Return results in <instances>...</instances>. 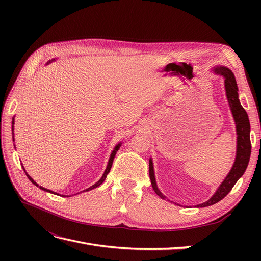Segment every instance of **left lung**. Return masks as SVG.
<instances>
[{
    "mask_svg": "<svg viewBox=\"0 0 261 261\" xmlns=\"http://www.w3.org/2000/svg\"><path fill=\"white\" fill-rule=\"evenodd\" d=\"M52 61H55V60L53 59ZM52 61H49L48 64H49V63H51ZM13 125H14V118H13ZM118 148H120V145H117V146L115 147V149L113 150V152H112V154H111V158H110V161H109V164H108V167H107V170H106V172H105L103 176H102V177L98 180V183H96L92 187H90V188H88V189H93V188H96V187H98L99 185H101L102 183H103V180H105V178L107 177L108 173L110 172V170H111L112 163H113V159H114V155H115L116 151L118 150ZM22 169H23V168H22ZM26 175H27V177L30 179L31 183H34L36 186H39V185L36 183V181L27 174V173H26ZM150 180H151V185H152V188H153V191L155 192V194H156L158 196H159V197H161V198H162V197H164V196L161 194V192L159 191V189H158V187H156V183H155V178H154V173H153V171L151 172V175H150ZM39 187H40V189H42V191H44V192H49V193H52V194H54V195H59V194H57V193H53L52 191H49V189H46V188H44V187H41V186H39ZM88 189H87V191H88Z\"/></svg>",
    "mask_w": 261,
    "mask_h": 261,
    "instance_id": "8db88e82",
    "label": "left lung"
}]
</instances>
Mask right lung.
<instances>
[{
	"mask_svg": "<svg viewBox=\"0 0 261 261\" xmlns=\"http://www.w3.org/2000/svg\"><path fill=\"white\" fill-rule=\"evenodd\" d=\"M216 74H219L224 77L225 80V91L226 97L230 103L232 114L234 116L235 124H236V133H238V150H236V158L235 162L233 164V168L231 169L230 173H228L225 179L222 181V184L220 185L216 194L213 195L211 198L203 202L201 204H198L197 208L208 207L211 204H215L221 199H223L224 197L231 192V189L235 185L238 179L244 174L245 170H246L250 152H251V144H250V124L248 120V115L245 111L244 108L241 106L239 101V89L238 84H236L234 74L232 73L231 69L224 66H217L213 68ZM153 171L152 161L150 160L149 163V175H151V172ZM164 198V197H162Z\"/></svg>",
	"mask_w": 261,
	"mask_h": 261,
	"instance_id": "right-lung-1",
	"label": "right lung"
}]
</instances>
